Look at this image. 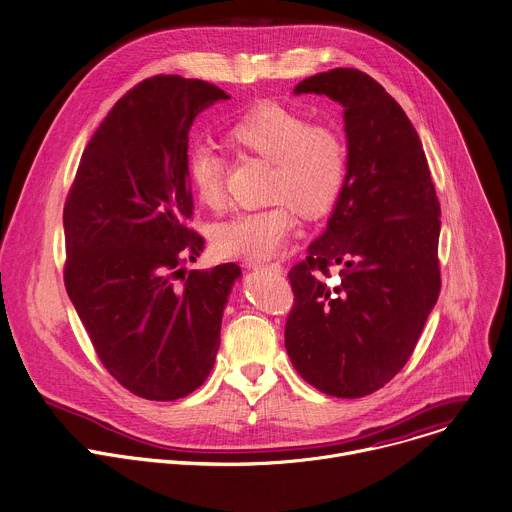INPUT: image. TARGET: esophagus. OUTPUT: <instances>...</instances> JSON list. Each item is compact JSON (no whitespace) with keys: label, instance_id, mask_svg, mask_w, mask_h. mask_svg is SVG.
Listing matches in <instances>:
<instances>
[{"label":"esophagus","instance_id":"1","mask_svg":"<svg viewBox=\"0 0 512 512\" xmlns=\"http://www.w3.org/2000/svg\"><path fill=\"white\" fill-rule=\"evenodd\" d=\"M249 267L253 269H267V271H273V273H281L283 267L279 263H249Z\"/></svg>","mask_w":512,"mask_h":512}]
</instances>
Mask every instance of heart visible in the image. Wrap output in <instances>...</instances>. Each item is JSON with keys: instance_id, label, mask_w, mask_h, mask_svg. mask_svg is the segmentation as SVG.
I'll return each mask as SVG.
<instances>
[{"instance_id": "1", "label": "heart", "mask_w": 512, "mask_h": 512, "mask_svg": "<svg viewBox=\"0 0 512 512\" xmlns=\"http://www.w3.org/2000/svg\"><path fill=\"white\" fill-rule=\"evenodd\" d=\"M225 138L231 148L271 162L265 199L273 201L215 227L213 245L225 259H269L293 231L291 208L303 219H317L344 191L348 150L342 134L327 124H311L297 110L275 102L259 104L239 116ZM187 179L205 207L223 205L225 164L215 150L197 146L189 152Z\"/></svg>"}]
</instances>
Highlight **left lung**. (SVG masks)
<instances>
[{"mask_svg":"<svg viewBox=\"0 0 512 512\" xmlns=\"http://www.w3.org/2000/svg\"><path fill=\"white\" fill-rule=\"evenodd\" d=\"M293 92L344 106L348 175L327 229L289 271L285 348L319 392L362 398L406 366L438 301L440 203L416 128L372 76L335 68Z\"/></svg>","mask_w":512,"mask_h":512,"instance_id":"1","label":"left lung"}]
</instances>
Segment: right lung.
Here are the masks:
<instances>
[{
	"mask_svg": "<svg viewBox=\"0 0 512 512\" xmlns=\"http://www.w3.org/2000/svg\"><path fill=\"white\" fill-rule=\"evenodd\" d=\"M229 98L205 80H142L90 138L66 197V291L102 366L146 400H179L207 380L241 275L235 263L183 271L205 247L187 225L189 130Z\"/></svg>",
	"mask_w": 512,
	"mask_h": 512,
	"instance_id": "add662e5",
	"label": "right lung"
}]
</instances>
